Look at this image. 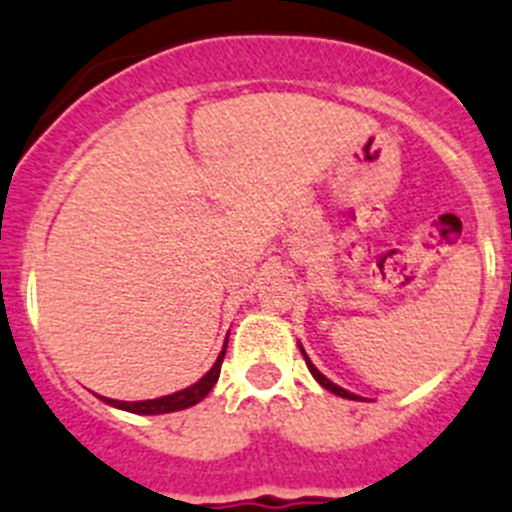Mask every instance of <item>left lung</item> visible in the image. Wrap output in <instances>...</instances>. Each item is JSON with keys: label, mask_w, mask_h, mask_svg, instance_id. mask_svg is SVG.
I'll use <instances>...</instances> for the list:
<instances>
[{"label": "left lung", "mask_w": 512, "mask_h": 512, "mask_svg": "<svg viewBox=\"0 0 512 512\" xmlns=\"http://www.w3.org/2000/svg\"><path fill=\"white\" fill-rule=\"evenodd\" d=\"M301 352H303V349H301ZM303 359H306V365H308V370H311V375H313V377H316V380H319V382H321V385H324V388H326V390H331V393H334V395H339V398L359 400V398H357V395H354V393H347V390H344V388H339V385H334V382H331V380H329V377H324V375H321V372H319V370H316V367H313V365H311V359H308V354H306V352H303Z\"/></svg>", "instance_id": "8db88e82"}]
</instances>
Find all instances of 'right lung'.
I'll return each mask as SVG.
<instances>
[{
    "instance_id": "add662e5",
    "label": "right lung",
    "mask_w": 512,
    "mask_h": 512,
    "mask_svg": "<svg viewBox=\"0 0 512 512\" xmlns=\"http://www.w3.org/2000/svg\"><path fill=\"white\" fill-rule=\"evenodd\" d=\"M224 354H227V344H224L222 354H219V359L214 362V367H211V370L206 372L199 382H193L191 388L178 390V393H173V395H165V398L137 400V403H124V400H112V398H101V400L109 405H114V408H122V411L142 413V416H158V413L183 411V408H191V405H196L199 400H204L206 395L211 393V388H214L216 380H219V372H222Z\"/></svg>"
}]
</instances>
